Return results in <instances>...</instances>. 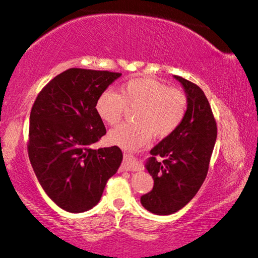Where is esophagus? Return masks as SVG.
Masks as SVG:
<instances>
[{
    "mask_svg": "<svg viewBox=\"0 0 258 258\" xmlns=\"http://www.w3.org/2000/svg\"><path fill=\"white\" fill-rule=\"evenodd\" d=\"M121 168L124 171H132V172H139L141 171V165L139 161L131 156H125L123 164H121Z\"/></svg>",
    "mask_w": 258,
    "mask_h": 258,
    "instance_id": "obj_1",
    "label": "esophagus"
}]
</instances>
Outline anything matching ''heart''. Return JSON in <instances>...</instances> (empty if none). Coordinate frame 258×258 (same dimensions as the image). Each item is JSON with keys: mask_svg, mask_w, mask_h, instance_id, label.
<instances>
[{"mask_svg": "<svg viewBox=\"0 0 258 258\" xmlns=\"http://www.w3.org/2000/svg\"><path fill=\"white\" fill-rule=\"evenodd\" d=\"M187 100L178 89L149 77L134 78L125 83L121 94L106 90L99 95L95 111L104 123L116 125L128 108L138 109L133 124H121L111 130L108 141L125 150L146 146L152 135L164 139L175 132L186 112Z\"/></svg>", "mask_w": 258, "mask_h": 258, "instance_id": "b5f03b06", "label": "heart"}]
</instances>
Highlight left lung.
I'll return each instance as SVG.
<instances>
[{
    "label": "left lung",
    "mask_w": 258,
    "mask_h": 258,
    "mask_svg": "<svg viewBox=\"0 0 258 258\" xmlns=\"http://www.w3.org/2000/svg\"><path fill=\"white\" fill-rule=\"evenodd\" d=\"M174 78L185 91L186 112L175 132L151 149L146 168L154 187L141 197L142 206L157 215L180 211L195 197L207 176L217 137L216 120L203 90L183 77ZM157 155L164 160L158 162Z\"/></svg>",
    "instance_id": "left-lung-1"
}]
</instances>
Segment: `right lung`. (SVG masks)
<instances>
[{
  "instance_id": "right-lung-1",
  "label": "right lung",
  "mask_w": 258,
  "mask_h": 258,
  "mask_svg": "<svg viewBox=\"0 0 258 258\" xmlns=\"http://www.w3.org/2000/svg\"><path fill=\"white\" fill-rule=\"evenodd\" d=\"M120 73L71 68L50 81L30 111L28 156L43 190L60 208L83 213L101 199L123 160L117 146L94 150L104 134L99 95Z\"/></svg>"
}]
</instances>
